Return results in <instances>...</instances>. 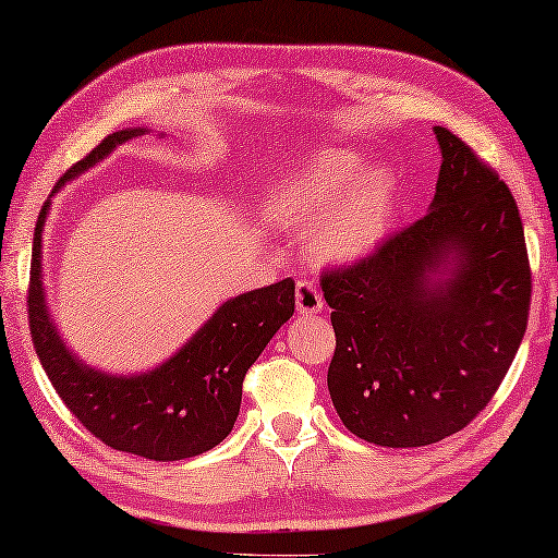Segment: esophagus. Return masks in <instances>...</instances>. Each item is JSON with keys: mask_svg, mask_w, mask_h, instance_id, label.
Masks as SVG:
<instances>
[{"mask_svg": "<svg viewBox=\"0 0 558 558\" xmlns=\"http://www.w3.org/2000/svg\"><path fill=\"white\" fill-rule=\"evenodd\" d=\"M294 302H296V312H300L302 317L304 315H317V312H323V294H319V289L307 279L296 281Z\"/></svg>", "mask_w": 558, "mask_h": 558, "instance_id": "1", "label": "esophagus"}]
</instances>
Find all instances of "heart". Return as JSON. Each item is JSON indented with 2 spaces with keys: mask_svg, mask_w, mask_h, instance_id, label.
<instances>
[{
  "mask_svg": "<svg viewBox=\"0 0 558 558\" xmlns=\"http://www.w3.org/2000/svg\"><path fill=\"white\" fill-rule=\"evenodd\" d=\"M269 216L279 226L315 231L312 248L325 262L353 264L391 231L396 180L386 170L371 172L363 157L323 149L274 187Z\"/></svg>",
  "mask_w": 558,
  "mask_h": 558,
  "instance_id": "heart-1",
  "label": "heart"
}]
</instances>
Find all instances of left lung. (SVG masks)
<instances>
[{
  "mask_svg": "<svg viewBox=\"0 0 558 558\" xmlns=\"http://www.w3.org/2000/svg\"><path fill=\"white\" fill-rule=\"evenodd\" d=\"M429 213L350 269L323 277L332 307V407L355 437L424 447L490 403L531 304L523 223L506 182L445 126Z\"/></svg>",
  "mask_w": 558,
  "mask_h": 558,
  "instance_id": "8db88e82",
  "label": "left lung"
}]
</instances>
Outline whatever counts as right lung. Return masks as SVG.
Masks as SVG:
<instances>
[{
    "label": "right lung",
    "mask_w": 558,
    "mask_h": 558,
    "mask_svg": "<svg viewBox=\"0 0 558 558\" xmlns=\"http://www.w3.org/2000/svg\"><path fill=\"white\" fill-rule=\"evenodd\" d=\"M147 134L132 126L106 136L58 180L52 195L113 149ZM52 203L43 205L33 239L29 332L65 407L104 445L144 460L174 462L203 454L231 434L241 409L243 376L281 325L294 315V281L243 292L220 304L178 353L144 373H106L83 363L52 323L43 284V231Z\"/></svg>",
    "instance_id": "right-lung-1"
}]
</instances>
